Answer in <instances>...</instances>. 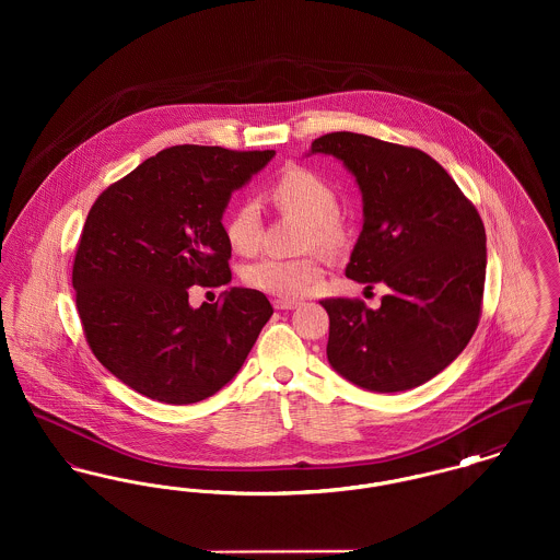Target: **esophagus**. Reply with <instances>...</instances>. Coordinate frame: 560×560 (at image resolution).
Instances as JSON below:
<instances>
[{"label": "esophagus", "instance_id": "34e87169", "mask_svg": "<svg viewBox=\"0 0 560 560\" xmlns=\"http://www.w3.org/2000/svg\"><path fill=\"white\" fill-rule=\"evenodd\" d=\"M272 306H275L277 311H293V308L298 306V302H295V300H275Z\"/></svg>", "mask_w": 560, "mask_h": 560}]
</instances>
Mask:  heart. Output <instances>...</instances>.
<instances>
[{
    "mask_svg": "<svg viewBox=\"0 0 560 560\" xmlns=\"http://www.w3.org/2000/svg\"><path fill=\"white\" fill-rule=\"evenodd\" d=\"M270 199L281 212L306 220V247L336 249L345 241V226L338 215V197L320 176L290 167L270 187ZM226 241L240 254H252L262 233V215L254 201H241L226 222ZM317 258H262L245 268V281L260 292L298 298L320 279Z\"/></svg>",
    "mask_w": 560,
    "mask_h": 560,
    "instance_id": "1",
    "label": "heart"
}]
</instances>
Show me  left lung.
<instances>
[{
	"instance_id": "left-lung-1",
	"label": "left lung",
	"mask_w": 560,
	"mask_h": 560,
	"mask_svg": "<svg viewBox=\"0 0 560 560\" xmlns=\"http://www.w3.org/2000/svg\"><path fill=\"white\" fill-rule=\"evenodd\" d=\"M331 155L354 176L363 229L347 265L359 283H384L380 308L323 300L327 361L372 393L416 388L470 342L480 317L487 237L475 206L427 153L365 133L317 138L306 158Z\"/></svg>"
}]
</instances>
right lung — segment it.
<instances>
[{
  "mask_svg": "<svg viewBox=\"0 0 560 560\" xmlns=\"http://www.w3.org/2000/svg\"><path fill=\"white\" fill-rule=\"evenodd\" d=\"M275 151L183 144L140 163L85 218L73 265L94 357L149 399L188 405L224 388L272 315L267 295L229 288L188 304V288L231 283L222 215Z\"/></svg>",
  "mask_w": 560,
  "mask_h": 560,
  "instance_id": "1",
  "label": "right lung"
}]
</instances>
